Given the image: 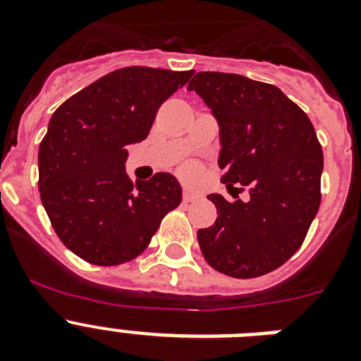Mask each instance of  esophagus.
<instances>
[{
    "label": "esophagus",
    "instance_id": "obj_1",
    "mask_svg": "<svg viewBox=\"0 0 361 361\" xmlns=\"http://www.w3.org/2000/svg\"><path fill=\"white\" fill-rule=\"evenodd\" d=\"M199 197L195 195V193H191V191H184L183 193V200L184 202H193V200H197Z\"/></svg>",
    "mask_w": 361,
    "mask_h": 361
}]
</instances>
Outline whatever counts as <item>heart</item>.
I'll list each match as a JSON object with an SVG mask.
<instances>
[{"label": "heart", "instance_id": "heart-1", "mask_svg": "<svg viewBox=\"0 0 361 361\" xmlns=\"http://www.w3.org/2000/svg\"><path fill=\"white\" fill-rule=\"evenodd\" d=\"M178 173H180V177H183L184 180H195V178H199L200 175V168L199 164H195V162H186V164L180 166Z\"/></svg>", "mask_w": 361, "mask_h": 361}]
</instances>
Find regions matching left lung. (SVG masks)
I'll return each mask as SVG.
<instances>
[{"label": "left lung", "instance_id": "left-lung-1", "mask_svg": "<svg viewBox=\"0 0 361 361\" xmlns=\"http://www.w3.org/2000/svg\"><path fill=\"white\" fill-rule=\"evenodd\" d=\"M188 90H195L219 121L220 180L250 191L247 202L208 197L219 216L197 233L200 251L228 276L271 273L298 251L320 208L324 153L317 132L305 111L275 85L199 72Z\"/></svg>", "mask_w": 361, "mask_h": 361}]
</instances>
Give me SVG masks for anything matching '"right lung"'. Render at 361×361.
<instances>
[{"label":"right lung","instance_id":"obj_1","mask_svg":"<svg viewBox=\"0 0 361 361\" xmlns=\"http://www.w3.org/2000/svg\"><path fill=\"white\" fill-rule=\"evenodd\" d=\"M193 70L126 66L66 99L39 145V193L54 231L94 266L130 262L148 247L183 190L170 173L137 180L128 146L145 141L157 110Z\"/></svg>","mask_w":361,"mask_h":361}]
</instances>
